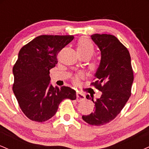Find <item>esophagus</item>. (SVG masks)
<instances>
[{
	"instance_id": "obj_1",
	"label": "esophagus",
	"mask_w": 149,
	"mask_h": 149,
	"mask_svg": "<svg viewBox=\"0 0 149 149\" xmlns=\"http://www.w3.org/2000/svg\"><path fill=\"white\" fill-rule=\"evenodd\" d=\"M76 97H77L76 100L78 102H82V101L85 100V95L81 92H76Z\"/></svg>"
}]
</instances>
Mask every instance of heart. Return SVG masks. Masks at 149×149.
I'll use <instances>...</instances> for the list:
<instances>
[{"label": "heart", "instance_id": "heart-1", "mask_svg": "<svg viewBox=\"0 0 149 149\" xmlns=\"http://www.w3.org/2000/svg\"><path fill=\"white\" fill-rule=\"evenodd\" d=\"M77 52L79 55H87L89 57L92 56V54L95 51V47H94L93 43L90 39L86 37L80 38L78 40L76 45ZM96 64H93V66H95ZM79 78V76H76L73 78L74 82H77Z\"/></svg>", "mask_w": 149, "mask_h": 149}]
</instances>
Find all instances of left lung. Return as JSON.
Wrapping results in <instances>:
<instances>
[{
    "mask_svg": "<svg viewBox=\"0 0 149 149\" xmlns=\"http://www.w3.org/2000/svg\"><path fill=\"white\" fill-rule=\"evenodd\" d=\"M91 38L101 51L96 80L91 85L102 92V95L96 100L92 95H87L86 98L95 104V111L82 118L87 123L100 126L113 120L123 109L131 95L134 76L129 51L117 38L96 33Z\"/></svg>",
    "mask_w": 149,
    "mask_h": 149,
    "instance_id": "1",
    "label": "left lung"
}]
</instances>
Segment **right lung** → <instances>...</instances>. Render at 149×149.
Masks as SVG:
<instances>
[{
  "label": "right lung",
  "mask_w": 149,
  "mask_h": 149,
  "mask_svg": "<svg viewBox=\"0 0 149 149\" xmlns=\"http://www.w3.org/2000/svg\"><path fill=\"white\" fill-rule=\"evenodd\" d=\"M73 38V36H39L19 52L13 69V90L20 109L31 120H47L55 115L63 100L76 99L74 90L53 87L49 77V70L58 62V53Z\"/></svg>",
  "instance_id": "1"
}]
</instances>
